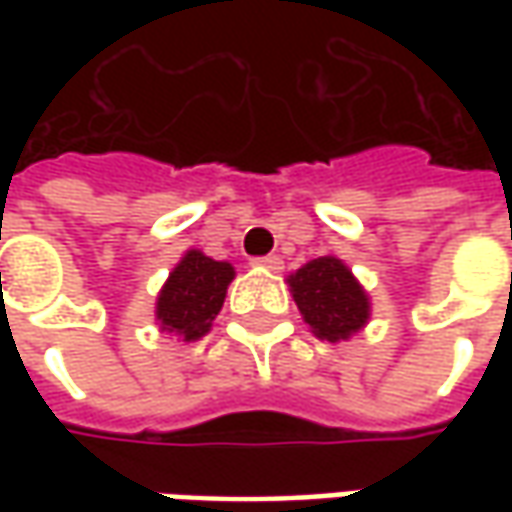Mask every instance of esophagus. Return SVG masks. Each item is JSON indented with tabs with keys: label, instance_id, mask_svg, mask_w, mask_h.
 Listing matches in <instances>:
<instances>
[{
	"label": "esophagus",
	"instance_id": "obj_1",
	"mask_svg": "<svg viewBox=\"0 0 512 512\" xmlns=\"http://www.w3.org/2000/svg\"><path fill=\"white\" fill-rule=\"evenodd\" d=\"M253 265L265 267V270H270V273H279V270H282V259L270 253V256H259V259H253Z\"/></svg>",
	"mask_w": 512,
	"mask_h": 512
}]
</instances>
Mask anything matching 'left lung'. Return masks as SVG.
Here are the masks:
<instances>
[{"instance_id": "8db88e82", "label": "left lung", "mask_w": 512, "mask_h": 512, "mask_svg": "<svg viewBox=\"0 0 512 512\" xmlns=\"http://www.w3.org/2000/svg\"><path fill=\"white\" fill-rule=\"evenodd\" d=\"M293 299L313 333L327 342L353 336L370 316L367 296L353 273L333 256L307 262L290 279Z\"/></svg>"}]
</instances>
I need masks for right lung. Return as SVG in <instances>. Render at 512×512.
Here are the masks:
<instances>
[{"label": "right lung", "mask_w": 512, "mask_h": 512, "mask_svg": "<svg viewBox=\"0 0 512 512\" xmlns=\"http://www.w3.org/2000/svg\"><path fill=\"white\" fill-rule=\"evenodd\" d=\"M230 279L233 267L227 262H213L205 253L190 250L159 293L156 319L162 330L185 336V342L205 336L222 310Z\"/></svg>", "instance_id": "add662e5"}]
</instances>
